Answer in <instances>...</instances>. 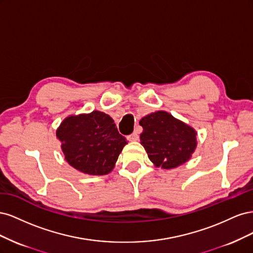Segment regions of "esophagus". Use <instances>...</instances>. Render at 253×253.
Returning a JSON list of instances; mask_svg holds the SVG:
<instances>
[{
	"label": "esophagus",
	"mask_w": 253,
	"mask_h": 253,
	"mask_svg": "<svg viewBox=\"0 0 253 253\" xmlns=\"http://www.w3.org/2000/svg\"><path fill=\"white\" fill-rule=\"evenodd\" d=\"M138 138H139V136H138V134H137L136 132H134L133 134H131V135L126 137V139L128 141H136V140H138Z\"/></svg>",
	"instance_id": "esophagus-1"
}]
</instances>
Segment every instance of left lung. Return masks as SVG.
<instances>
[{
    "label": "left lung",
    "mask_w": 253,
    "mask_h": 253,
    "mask_svg": "<svg viewBox=\"0 0 253 253\" xmlns=\"http://www.w3.org/2000/svg\"><path fill=\"white\" fill-rule=\"evenodd\" d=\"M139 125L143 128L141 144L156 167H178L190 159L196 148V132L169 113H152L143 117Z\"/></svg>",
    "instance_id": "1"
}]
</instances>
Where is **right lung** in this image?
Returning a JSON list of instances; mask_svg holds the SVG:
<instances>
[{
	"instance_id": "1",
	"label": "right lung",
	"mask_w": 253,
	"mask_h": 253,
	"mask_svg": "<svg viewBox=\"0 0 253 253\" xmlns=\"http://www.w3.org/2000/svg\"><path fill=\"white\" fill-rule=\"evenodd\" d=\"M57 137L66 162L89 175L110 173L126 144L114 120L99 111L67 117L57 129Z\"/></svg>"
}]
</instances>
